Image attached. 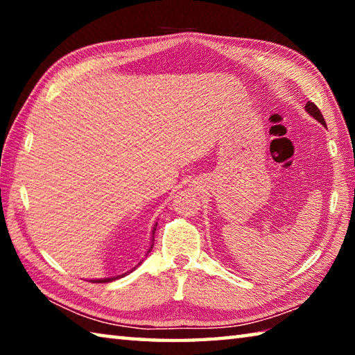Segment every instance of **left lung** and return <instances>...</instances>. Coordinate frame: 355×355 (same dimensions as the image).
Here are the masks:
<instances>
[{"label": "left lung", "mask_w": 355, "mask_h": 355, "mask_svg": "<svg viewBox=\"0 0 355 355\" xmlns=\"http://www.w3.org/2000/svg\"><path fill=\"white\" fill-rule=\"evenodd\" d=\"M305 111H307L310 116H313L318 122H321L324 127H326V120H324V117H322V114H321V111L318 110V106L315 105V103H311V101H309L307 105H305Z\"/></svg>", "instance_id": "obj_1"}]
</instances>
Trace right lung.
I'll return each instance as SVG.
<instances>
[{"instance_id": "1", "label": "right lung", "mask_w": 355, "mask_h": 355, "mask_svg": "<svg viewBox=\"0 0 355 355\" xmlns=\"http://www.w3.org/2000/svg\"><path fill=\"white\" fill-rule=\"evenodd\" d=\"M156 225L158 224H155V227H153V230H152V239H150V248H148V250H147V254L146 255H148V252L153 249V241H155V230H156ZM142 261H139L137 263V266H139ZM136 266V268H137ZM136 268H133V269H136ZM133 269H131V271H133ZM130 271V272H131ZM128 272H125V274H120V275H116V277H106V279H95V280H91V282H95V284H107V282H112V280H117V279H120V277H125V275H127Z\"/></svg>"}]
</instances>
